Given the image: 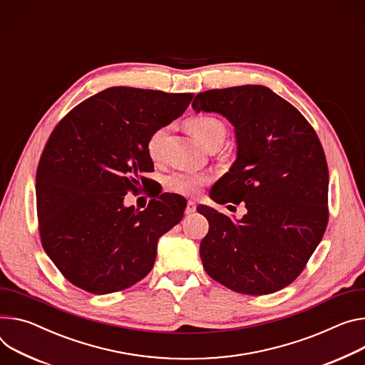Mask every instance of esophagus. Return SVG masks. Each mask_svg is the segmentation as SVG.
Masks as SVG:
<instances>
[{
	"mask_svg": "<svg viewBox=\"0 0 365 365\" xmlns=\"http://www.w3.org/2000/svg\"><path fill=\"white\" fill-rule=\"evenodd\" d=\"M196 211V204L193 202V201H187V204H186V210H185V214L186 215H190V214H193Z\"/></svg>",
	"mask_w": 365,
	"mask_h": 365,
	"instance_id": "34e87169",
	"label": "esophagus"
}]
</instances>
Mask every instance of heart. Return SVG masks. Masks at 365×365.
Returning a JSON list of instances; mask_svg holds the SVG:
<instances>
[{
	"instance_id": "b5f03b06",
	"label": "heart",
	"mask_w": 365,
	"mask_h": 365,
	"mask_svg": "<svg viewBox=\"0 0 365 365\" xmlns=\"http://www.w3.org/2000/svg\"><path fill=\"white\" fill-rule=\"evenodd\" d=\"M187 130L200 141L205 148L212 144H222L227 135V128L222 120L215 116L201 115L195 116L187 122ZM168 135V128H158L154 130L151 137L147 141V153L148 155L155 160L160 155L161 144ZM210 182L208 175H185V173H175L165 179V186L169 190L175 193H180L185 196H195L200 193L201 187Z\"/></svg>"
}]
</instances>
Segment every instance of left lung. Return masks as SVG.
<instances>
[{
    "instance_id": "left-lung-1",
    "label": "left lung",
    "mask_w": 365,
    "mask_h": 365,
    "mask_svg": "<svg viewBox=\"0 0 365 365\" xmlns=\"http://www.w3.org/2000/svg\"><path fill=\"white\" fill-rule=\"evenodd\" d=\"M192 108L235 126L236 161L210 196L247 210L231 220L196 208L210 222L200 247L204 268L236 292H275L302 274L324 235L329 172L322 144L306 118L264 86L208 90Z\"/></svg>"
}]
</instances>
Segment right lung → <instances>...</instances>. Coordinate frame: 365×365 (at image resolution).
Returning <instances> with one entry per match:
<instances>
[{"mask_svg":"<svg viewBox=\"0 0 365 365\" xmlns=\"http://www.w3.org/2000/svg\"><path fill=\"white\" fill-rule=\"evenodd\" d=\"M192 93L110 87L53 129L36 173L42 246L61 274L91 294L129 288L153 269L157 242L183 218V197L161 193L144 211L125 207L148 182L147 141L178 119Z\"/></svg>","mask_w":365,"mask_h":365,"instance_id":"add662e5","label":"right lung"}]
</instances>
